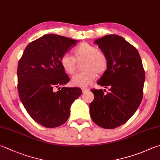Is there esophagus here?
<instances>
[{"mask_svg": "<svg viewBox=\"0 0 160 160\" xmlns=\"http://www.w3.org/2000/svg\"><path fill=\"white\" fill-rule=\"evenodd\" d=\"M81 90H82V92L83 93H85V92H87L89 90V89L88 88H82L81 89Z\"/></svg>", "mask_w": 160, "mask_h": 160, "instance_id": "1", "label": "esophagus"}]
</instances>
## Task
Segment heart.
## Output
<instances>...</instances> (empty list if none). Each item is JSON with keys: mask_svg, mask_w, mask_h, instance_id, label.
<instances>
[{"mask_svg": "<svg viewBox=\"0 0 160 160\" xmlns=\"http://www.w3.org/2000/svg\"><path fill=\"white\" fill-rule=\"evenodd\" d=\"M74 56L69 53H64L61 56L60 62L66 73L72 74L77 67V62H83V71L72 77L71 83L77 87L88 86L95 79L98 74H102L108 68V59L106 55L97 47L86 42L81 43L74 50Z\"/></svg>", "mask_w": 160, "mask_h": 160, "instance_id": "1", "label": "heart"}]
</instances>
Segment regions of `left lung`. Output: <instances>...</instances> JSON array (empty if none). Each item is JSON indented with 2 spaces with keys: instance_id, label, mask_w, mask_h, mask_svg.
Wrapping results in <instances>:
<instances>
[{
  "instance_id": "obj_1",
  "label": "left lung",
  "mask_w": 160,
  "mask_h": 160,
  "mask_svg": "<svg viewBox=\"0 0 160 160\" xmlns=\"http://www.w3.org/2000/svg\"><path fill=\"white\" fill-rule=\"evenodd\" d=\"M108 59V68L98 84L108 88L92 89L90 104L92 120L99 127L114 129L125 123L136 112L143 98L145 72L139 53L125 38L108 35L95 40Z\"/></svg>"
}]
</instances>
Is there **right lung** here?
I'll return each instance as SVG.
<instances>
[{
	"instance_id": "add662e5",
	"label": "right lung",
	"mask_w": 160,
	"mask_h": 160,
	"mask_svg": "<svg viewBox=\"0 0 160 160\" xmlns=\"http://www.w3.org/2000/svg\"><path fill=\"white\" fill-rule=\"evenodd\" d=\"M77 42L56 34L44 35L28 44L18 64L19 98L32 118L45 128H56L67 121L72 104L82 93L77 87L61 88L70 78L60 60Z\"/></svg>"
}]
</instances>
